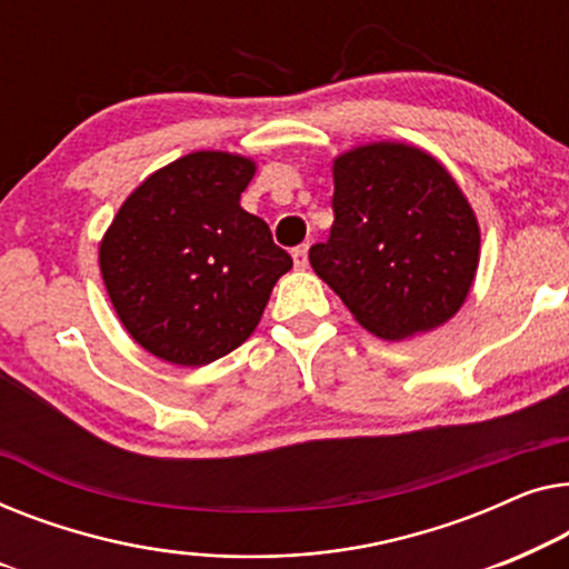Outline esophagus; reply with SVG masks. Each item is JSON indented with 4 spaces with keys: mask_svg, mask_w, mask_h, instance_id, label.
Segmentation results:
<instances>
[{
    "mask_svg": "<svg viewBox=\"0 0 569 569\" xmlns=\"http://www.w3.org/2000/svg\"><path fill=\"white\" fill-rule=\"evenodd\" d=\"M293 266L299 268V270H303L309 266V247L307 244H299V247H293Z\"/></svg>",
    "mask_w": 569,
    "mask_h": 569,
    "instance_id": "1",
    "label": "esophagus"
}]
</instances>
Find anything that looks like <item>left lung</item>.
Returning <instances> with one entry per match:
<instances>
[{
  "label": "left lung",
  "mask_w": 569,
  "mask_h": 569,
  "mask_svg": "<svg viewBox=\"0 0 569 569\" xmlns=\"http://www.w3.org/2000/svg\"><path fill=\"white\" fill-rule=\"evenodd\" d=\"M335 223L311 244L315 273L358 322L405 340L451 319L479 262V227L451 174L407 143L335 159Z\"/></svg>",
  "instance_id": "8db88e82"
}]
</instances>
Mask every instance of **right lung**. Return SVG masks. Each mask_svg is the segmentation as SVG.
Returning <instances> with one entry per match:
<instances>
[{"mask_svg":"<svg viewBox=\"0 0 569 569\" xmlns=\"http://www.w3.org/2000/svg\"><path fill=\"white\" fill-rule=\"evenodd\" d=\"M254 164L196 151L128 196L100 244L108 296L131 338L174 366L242 346L293 266L268 223L239 206Z\"/></svg>","mask_w":569,"mask_h":569,"instance_id":"obj_1","label":"right lung"}]
</instances>
